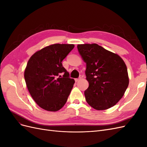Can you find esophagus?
Here are the masks:
<instances>
[{
	"mask_svg": "<svg viewBox=\"0 0 147 147\" xmlns=\"http://www.w3.org/2000/svg\"><path fill=\"white\" fill-rule=\"evenodd\" d=\"M82 78H83V76H82V75H81V76H80V77H79L78 78L75 79V82H78V81L80 80H82Z\"/></svg>",
	"mask_w": 147,
	"mask_h": 147,
	"instance_id": "34e87169",
	"label": "esophagus"
}]
</instances>
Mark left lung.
Wrapping results in <instances>:
<instances>
[{
    "label": "left lung",
    "instance_id": "obj_1",
    "mask_svg": "<svg viewBox=\"0 0 147 147\" xmlns=\"http://www.w3.org/2000/svg\"><path fill=\"white\" fill-rule=\"evenodd\" d=\"M77 48L86 63L87 103L97 110L112 107L122 98L129 85L125 63L118 55L96 43L80 44Z\"/></svg>",
    "mask_w": 147,
    "mask_h": 147
}]
</instances>
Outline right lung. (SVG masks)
Instances as JSON below:
<instances>
[{
  "instance_id": "obj_1",
  "label": "right lung",
  "mask_w": 147,
  "mask_h": 147,
  "mask_svg": "<svg viewBox=\"0 0 147 147\" xmlns=\"http://www.w3.org/2000/svg\"><path fill=\"white\" fill-rule=\"evenodd\" d=\"M74 47L73 44H53L35 52L29 59L24 70L25 82L30 96L42 109L56 112L67 100L75 80L69 78L62 61ZM61 73H64L63 78L59 76Z\"/></svg>"
}]
</instances>
